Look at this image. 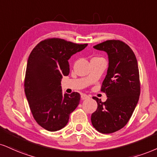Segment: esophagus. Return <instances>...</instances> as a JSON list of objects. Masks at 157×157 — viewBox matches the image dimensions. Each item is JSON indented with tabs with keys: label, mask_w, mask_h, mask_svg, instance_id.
I'll return each mask as SVG.
<instances>
[{
	"label": "esophagus",
	"mask_w": 157,
	"mask_h": 157,
	"mask_svg": "<svg viewBox=\"0 0 157 157\" xmlns=\"http://www.w3.org/2000/svg\"><path fill=\"white\" fill-rule=\"evenodd\" d=\"M90 98L89 96H88L86 94H81V99L82 100H86V99H88Z\"/></svg>",
	"instance_id": "esophagus-1"
}]
</instances>
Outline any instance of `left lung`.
Segmentation results:
<instances>
[{"mask_svg":"<svg viewBox=\"0 0 157 157\" xmlns=\"http://www.w3.org/2000/svg\"><path fill=\"white\" fill-rule=\"evenodd\" d=\"M94 48L108 56V69L101 86L107 99L93 97L97 110L92 113V125L99 132L113 133L127 124L138 102L140 86L138 64L132 49L123 41L108 40Z\"/></svg>","mask_w":157,"mask_h":157,"instance_id":"8db88e82","label":"left lung"}]
</instances>
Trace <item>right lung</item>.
I'll return each instance as SVG.
<instances>
[{
	"mask_svg": "<svg viewBox=\"0 0 157 157\" xmlns=\"http://www.w3.org/2000/svg\"><path fill=\"white\" fill-rule=\"evenodd\" d=\"M87 45L54 38L39 42L30 54L25 93L36 121L48 131L63 128L80 103V94H63L60 82L69 75L71 56Z\"/></svg>",
	"mask_w": 157,
	"mask_h": 157,
	"instance_id": "right-lung-1",
	"label": "right lung"
}]
</instances>
